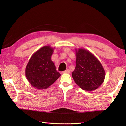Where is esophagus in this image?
Wrapping results in <instances>:
<instances>
[{
  "label": "esophagus",
  "instance_id": "obj_1",
  "mask_svg": "<svg viewBox=\"0 0 126 126\" xmlns=\"http://www.w3.org/2000/svg\"><path fill=\"white\" fill-rule=\"evenodd\" d=\"M63 73H70V70L69 69H66L65 71L63 72Z\"/></svg>",
  "mask_w": 126,
  "mask_h": 126
}]
</instances>
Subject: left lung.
Masks as SVG:
<instances>
[{
    "mask_svg": "<svg viewBox=\"0 0 126 126\" xmlns=\"http://www.w3.org/2000/svg\"><path fill=\"white\" fill-rule=\"evenodd\" d=\"M76 68L72 77L76 83L84 90L97 89L103 83L105 71L95 55L85 49H76Z\"/></svg>",
    "mask_w": 126,
    "mask_h": 126,
    "instance_id": "left-lung-1",
    "label": "left lung"
}]
</instances>
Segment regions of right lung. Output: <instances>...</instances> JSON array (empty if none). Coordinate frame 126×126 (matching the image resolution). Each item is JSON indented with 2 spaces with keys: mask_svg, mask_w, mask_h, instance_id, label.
I'll list each match as a JSON object with an SVG mask.
<instances>
[{
  "mask_svg": "<svg viewBox=\"0 0 126 126\" xmlns=\"http://www.w3.org/2000/svg\"><path fill=\"white\" fill-rule=\"evenodd\" d=\"M54 49V48L50 46H43L29 59L25 74L28 81L34 88H48L61 76L51 59Z\"/></svg>",
  "mask_w": 126,
  "mask_h": 126,
  "instance_id": "obj_1",
  "label": "right lung"
}]
</instances>
